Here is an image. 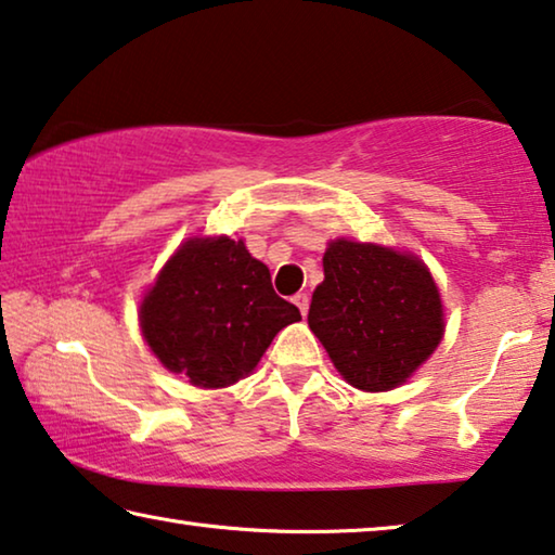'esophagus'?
Instances as JSON below:
<instances>
[{"instance_id": "obj_1", "label": "esophagus", "mask_w": 555, "mask_h": 555, "mask_svg": "<svg viewBox=\"0 0 555 555\" xmlns=\"http://www.w3.org/2000/svg\"><path fill=\"white\" fill-rule=\"evenodd\" d=\"M293 302L297 305V310H300V314L305 318L307 310H310V295H307V293H297V295L293 297Z\"/></svg>"}]
</instances>
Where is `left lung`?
<instances>
[{
  "label": "left lung",
  "instance_id": "obj_1",
  "mask_svg": "<svg viewBox=\"0 0 555 555\" xmlns=\"http://www.w3.org/2000/svg\"><path fill=\"white\" fill-rule=\"evenodd\" d=\"M307 325L349 385L385 391L420 366L444 335L439 289L414 255L335 241Z\"/></svg>",
  "mask_w": 555,
  "mask_h": 555
}]
</instances>
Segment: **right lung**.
Returning <instances> with one entry per match:
<instances>
[{
	"label": "right lung",
	"mask_w": 555,
	"mask_h": 555,
	"mask_svg": "<svg viewBox=\"0 0 555 555\" xmlns=\"http://www.w3.org/2000/svg\"><path fill=\"white\" fill-rule=\"evenodd\" d=\"M297 320L300 310L272 289L268 266L225 235L181 245L141 305L153 354L198 387L243 379Z\"/></svg>",
	"instance_id": "right-lung-1"
}]
</instances>
